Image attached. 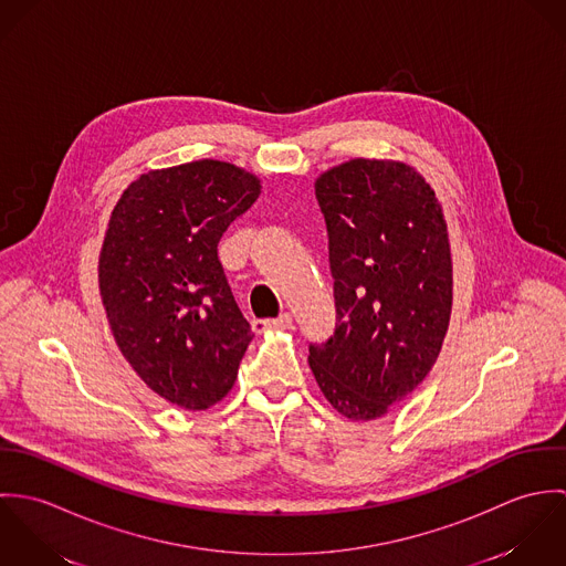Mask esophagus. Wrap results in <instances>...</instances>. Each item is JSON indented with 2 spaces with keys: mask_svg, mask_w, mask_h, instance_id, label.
Listing matches in <instances>:
<instances>
[{
  "mask_svg": "<svg viewBox=\"0 0 566 566\" xmlns=\"http://www.w3.org/2000/svg\"><path fill=\"white\" fill-rule=\"evenodd\" d=\"M252 326H254L256 333H261L265 328H292V316L290 314H281L279 318H272V321H254Z\"/></svg>",
  "mask_w": 566,
  "mask_h": 566,
  "instance_id": "1",
  "label": "esophagus"
}]
</instances>
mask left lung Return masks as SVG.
Instances as JSON below:
<instances>
[{
	"label": "left lung",
	"mask_w": 566,
	"mask_h": 566,
	"mask_svg": "<svg viewBox=\"0 0 566 566\" xmlns=\"http://www.w3.org/2000/svg\"><path fill=\"white\" fill-rule=\"evenodd\" d=\"M328 233L335 331L310 344L324 399L350 420L403 401L436 364L451 318L442 207L409 165L350 159L316 180Z\"/></svg>",
	"instance_id": "8db88e82"
}]
</instances>
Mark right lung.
<instances>
[{
  "label": "right lung",
  "mask_w": 566,
  "mask_h": 566,
  "mask_svg": "<svg viewBox=\"0 0 566 566\" xmlns=\"http://www.w3.org/2000/svg\"><path fill=\"white\" fill-rule=\"evenodd\" d=\"M261 193L233 163L142 174L115 205L97 281L113 337L144 384L189 411L222 401L254 337L218 243Z\"/></svg>",
  "instance_id": "add662e5"
}]
</instances>
